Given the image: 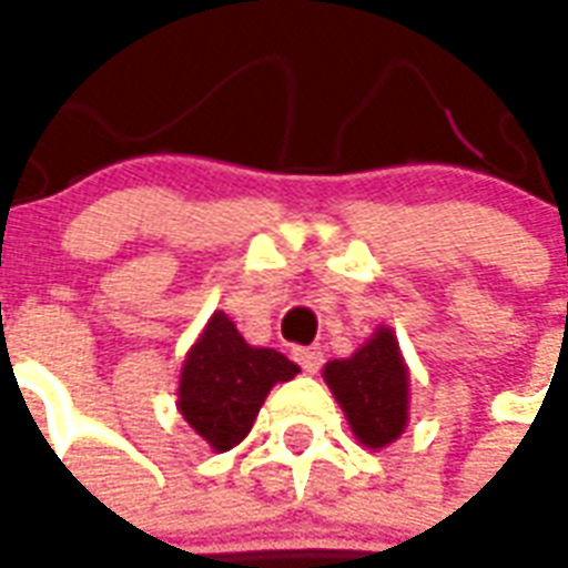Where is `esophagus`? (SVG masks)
I'll list each match as a JSON object with an SVG mask.
<instances>
[{
  "label": "esophagus",
  "instance_id": "esophagus-1",
  "mask_svg": "<svg viewBox=\"0 0 568 568\" xmlns=\"http://www.w3.org/2000/svg\"><path fill=\"white\" fill-rule=\"evenodd\" d=\"M294 359L301 363L303 372L315 374L324 363V354H321V347H294Z\"/></svg>",
  "mask_w": 568,
  "mask_h": 568
}]
</instances>
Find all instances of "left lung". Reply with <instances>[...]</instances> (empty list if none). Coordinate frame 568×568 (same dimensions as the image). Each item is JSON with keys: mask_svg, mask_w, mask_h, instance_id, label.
<instances>
[{"mask_svg": "<svg viewBox=\"0 0 568 568\" xmlns=\"http://www.w3.org/2000/svg\"><path fill=\"white\" fill-rule=\"evenodd\" d=\"M321 377L359 445L383 450L404 436L409 422V365L388 324H379L351 356L329 359Z\"/></svg>", "mask_w": 568, "mask_h": 568, "instance_id": "obj_1", "label": "left lung"}]
</instances>
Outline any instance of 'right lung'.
I'll list each match as a JSON object with an SVG mask.
<instances>
[{"mask_svg":"<svg viewBox=\"0 0 568 568\" xmlns=\"http://www.w3.org/2000/svg\"><path fill=\"white\" fill-rule=\"evenodd\" d=\"M301 372L274 347L247 345L226 312H212L182 359L176 409L214 450L235 448L276 383Z\"/></svg>","mask_w":568,"mask_h":568,"instance_id":"1","label":"right lung"}]
</instances>
